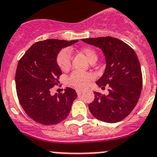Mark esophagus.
<instances>
[{
  "mask_svg": "<svg viewBox=\"0 0 157 157\" xmlns=\"http://www.w3.org/2000/svg\"><path fill=\"white\" fill-rule=\"evenodd\" d=\"M77 95H81V94L84 93V92H83V91H81V90H78V89H77Z\"/></svg>",
  "mask_w": 157,
  "mask_h": 157,
  "instance_id": "34e87169",
  "label": "esophagus"
}]
</instances>
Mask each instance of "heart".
I'll use <instances>...</instances> for the list:
<instances>
[{
    "mask_svg": "<svg viewBox=\"0 0 157 157\" xmlns=\"http://www.w3.org/2000/svg\"><path fill=\"white\" fill-rule=\"evenodd\" d=\"M81 53L89 63L97 61V55L92 48H84ZM57 63L62 71H67L71 65V51L69 49L61 50L57 57ZM92 79V75L89 73H81L73 72L69 77V83L75 88L82 89L88 86L89 81Z\"/></svg>",
    "mask_w": 157,
    "mask_h": 157,
    "instance_id": "1",
    "label": "heart"
}]
</instances>
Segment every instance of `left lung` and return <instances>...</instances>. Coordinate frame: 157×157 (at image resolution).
<instances>
[{
    "instance_id": "1",
    "label": "left lung",
    "mask_w": 157,
    "mask_h": 157,
    "mask_svg": "<svg viewBox=\"0 0 157 157\" xmlns=\"http://www.w3.org/2000/svg\"><path fill=\"white\" fill-rule=\"evenodd\" d=\"M84 43L101 49L106 60L104 73L96 84L109 93L95 92V99L88 105L95 118L115 123L127 117L138 102L142 88L141 65L134 50L122 41L112 37L83 39Z\"/></svg>"
}]
</instances>
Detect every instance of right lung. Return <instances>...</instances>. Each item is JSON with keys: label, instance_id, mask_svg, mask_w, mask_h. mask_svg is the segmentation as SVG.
Returning a JSON list of instances; mask_svg holds the SVG:
<instances>
[{"label": "right lung", "instance_id": "right-lung-1", "mask_svg": "<svg viewBox=\"0 0 157 157\" xmlns=\"http://www.w3.org/2000/svg\"><path fill=\"white\" fill-rule=\"evenodd\" d=\"M46 39L34 43L19 61L16 88L19 101L31 118L43 124L54 125L67 118L77 94L66 88L63 94L51 95L50 89L59 81L62 70L57 57L62 49L77 43Z\"/></svg>", "mask_w": 157, "mask_h": 157}]
</instances>
